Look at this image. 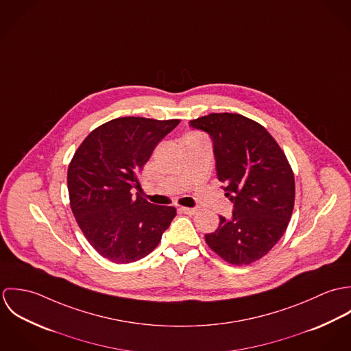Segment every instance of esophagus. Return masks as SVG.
<instances>
[{
    "instance_id": "obj_1",
    "label": "esophagus",
    "mask_w": 351,
    "mask_h": 351,
    "mask_svg": "<svg viewBox=\"0 0 351 351\" xmlns=\"http://www.w3.org/2000/svg\"><path fill=\"white\" fill-rule=\"evenodd\" d=\"M181 210H182L184 213H186V215H195V213L199 212L197 208H186V206H182Z\"/></svg>"
}]
</instances>
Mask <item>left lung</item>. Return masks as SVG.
I'll return each instance as SVG.
<instances>
[{
    "label": "left lung",
    "instance_id": "left-lung-1",
    "mask_svg": "<svg viewBox=\"0 0 351 351\" xmlns=\"http://www.w3.org/2000/svg\"><path fill=\"white\" fill-rule=\"evenodd\" d=\"M191 127L213 141L216 173L234 202L231 219L205 235L206 245L237 266L261 259L281 239L295 206L293 170L276 139L238 113H210Z\"/></svg>",
    "mask_w": 351,
    "mask_h": 351
}]
</instances>
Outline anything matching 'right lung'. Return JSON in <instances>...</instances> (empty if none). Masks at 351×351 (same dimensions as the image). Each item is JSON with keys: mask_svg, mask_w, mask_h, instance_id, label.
<instances>
[{"mask_svg": "<svg viewBox=\"0 0 351 351\" xmlns=\"http://www.w3.org/2000/svg\"><path fill=\"white\" fill-rule=\"evenodd\" d=\"M178 119L119 117L93 130L67 169L73 215L92 247L114 263L139 261L154 250L177 215L174 206L154 205L131 189L155 146Z\"/></svg>", "mask_w": 351, "mask_h": 351, "instance_id": "1", "label": "right lung"}]
</instances>
